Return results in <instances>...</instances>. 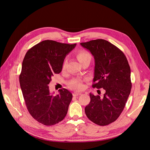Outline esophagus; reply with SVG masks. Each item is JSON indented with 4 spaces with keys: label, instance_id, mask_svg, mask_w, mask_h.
Listing matches in <instances>:
<instances>
[{
    "label": "esophagus",
    "instance_id": "obj_1",
    "mask_svg": "<svg viewBox=\"0 0 150 150\" xmlns=\"http://www.w3.org/2000/svg\"><path fill=\"white\" fill-rule=\"evenodd\" d=\"M79 95H81V93H78V92H74L73 93V96H79Z\"/></svg>",
    "mask_w": 150,
    "mask_h": 150
}]
</instances>
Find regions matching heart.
<instances>
[{
	"instance_id": "1",
	"label": "heart",
	"mask_w": 150,
	"mask_h": 150,
	"mask_svg": "<svg viewBox=\"0 0 150 150\" xmlns=\"http://www.w3.org/2000/svg\"><path fill=\"white\" fill-rule=\"evenodd\" d=\"M77 58H78L79 62H81L85 59H86L91 58V56L90 53H89L88 52L82 51L79 52L78 54H77ZM63 67H64V64H63ZM70 86L72 88L77 90H81L84 88L82 81L79 79H75L73 81H72L70 83Z\"/></svg>"
}]
</instances>
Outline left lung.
Here are the masks:
<instances>
[{
  "label": "left lung",
  "mask_w": 150,
  "mask_h": 150,
  "mask_svg": "<svg viewBox=\"0 0 150 150\" xmlns=\"http://www.w3.org/2000/svg\"><path fill=\"white\" fill-rule=\"evenodd\" d=\"M80 44L94 58L93 87L105 90L103 97L89 94L85 113L95 124L106 126L117 119L126 105L131 89L130 67L124 53L106 40Z\"/></svg>",
  "instance_id": "1"
}]
</instances>
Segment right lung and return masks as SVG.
<instances>
[{"mask_svg": "<svg viewBox=\"0 0 150 150\" xmlns=\"http://www.w3.org/2000/svg\"><path fill=\"white\" fill-rule=\"evenodd\" d=\"M76 46L43 40L30 48L24 58L19 76L22 94L30 115L44 125H56L67 115L72 93L63 88L54 95L48 84L54 74L61 72L66 55Z\"/></svg>", "mask_w": 150, "mask_h": 150, "instance_id": "right-lung-1", "label": "right lung"}]
</instances>
